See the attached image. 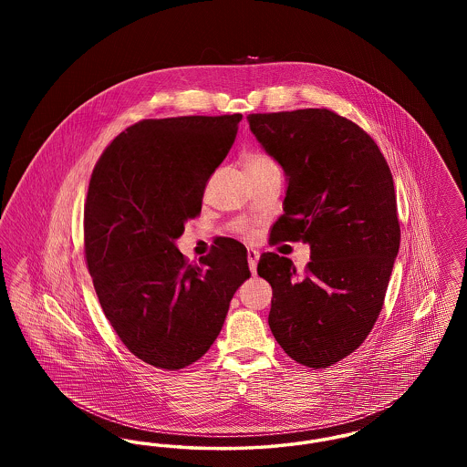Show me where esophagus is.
<instances>
[{"instance_id":"esophagus-1","label":"esophagus","mask_w":467,"mask_h":467,"mask_svg":"<svg viewBox=\"0 0 467 467\" xmlns=\"http://www.w3.org/2000/svg\"><path fill=\"white\" fill-rule=\"evenodd\" d=\"M246 261H248V267H250L252 275H255V273H257V263H259V252L248 248V252H246Z\"/></svg>"}]
</instances>
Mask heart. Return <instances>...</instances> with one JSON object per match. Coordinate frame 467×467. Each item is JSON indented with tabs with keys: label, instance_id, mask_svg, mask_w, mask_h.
Wrapping results in <instances>:
<instances>
[{
	"label": "heart",
	"instance_id": "b5f03b06",
	"mask_svg": "<svg viewBox=\"0 0 467 467\" xmlns=\"http://www.w3.org/2000/svg\"><path fill=\"white\" fill-rule=\"evenodd\" d=\"M276 162L263 152H250L244 159V171H259V170H267V168H275Z\"/></svg>",
	"mask_w": 467,
	"mask_h": 467
}]
</instances>
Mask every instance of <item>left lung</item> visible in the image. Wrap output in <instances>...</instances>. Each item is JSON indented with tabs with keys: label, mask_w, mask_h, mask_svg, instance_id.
I'll list each match as a JSON object with an SVG mask.
<instances>
[{
	"label": "left lung",
	"mask_w": 467,
	"mask_h": 467,
	"mask_svg": "<svg viewBox=\"0 0 467 467\" xmlns=\"http://www.w3.org/2000/svg\"><path fill=\"white\" fill-rule=\"evenodd\" d=\"M250 131L284 170L276 242L310 244L306 275L273 252L257 273L273 289L269 327L296 362L327 368L371 333L400 252L398 202L377 143L326 109L250 113Z\"/></svg>",
	"instance_id": "obj_1"
}]
</instances>
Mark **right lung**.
<instances>
[{
	"label": "right lung",
	"instance_id": "add662e5",
	"mask_svg": "<svg viewBox=\"0 0 467 467\" xmlns=\"http://www.w3.org/2000/svg\"><path fill=\"white\" fill-rule=\"evenodd\" d=\"M242 113L140 120L99 157L84 242L99 305L128 350L162 369L208 352L234 292L250 278L246 248L225 240L187 265L177 240L234 143Z\"/></svg>",
	"mask_w": 467,
	"mask_h": 467
}]
</instances>
